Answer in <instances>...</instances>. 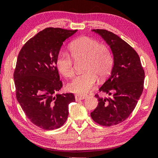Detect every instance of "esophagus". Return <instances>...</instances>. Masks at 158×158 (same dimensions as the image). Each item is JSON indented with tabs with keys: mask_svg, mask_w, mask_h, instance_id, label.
I'll list each match as a JSON object with an SVG mask.
<instances>
[{
	"mask_svg": "<svg viewBox=\"0 0 158 158\" xmlns=\"http://www.w3.org/2000/svg\"><path fill=\"white\" fill-rule=\"evenodd\" d=\"M86 97H87V96H84V95H76V96H75V100L77 101L83 100V99H85Z\"/></svg>",
	"mask_w": 158,
	"mask_h": 158,
	"instance_id": "esophagus-1",
	"label": "esophagus"
}]
</instances>
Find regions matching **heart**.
I'll list each match as a JSON object with an SVG mask.
<instances>
[{"label": "heart", "mask_w": 158, "mask_h": 158, "mask_svg": "<svg viewBox=\"0 0 158 158\" xmlns=\"http://www.w3.org/2000/svg\"><path fill=\"white\" fill-rule=\"evenodd\" d=\"M69 53L60 52L56 59L59 72L68 79L75 75L74 61L85 59L83 71L68 84V89L77 94H85L94 87L97 81L104 80L111 73L114 59L110 49L100 44L97 40L88 36H81L70 43Z\"/></svg>", "instance_id": "b5f03b06"}]
</instances>
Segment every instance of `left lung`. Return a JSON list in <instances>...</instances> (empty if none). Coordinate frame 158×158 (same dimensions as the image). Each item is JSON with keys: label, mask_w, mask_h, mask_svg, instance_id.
<instances>
[{"label": "left lung", "mask_w": 158, "mask_h": 158, "mask_svg": "<svg viewBox=\"0 0 158 158\" xmlns=\"http://www.w3.org/2000/svg\"><path fill=\"white\" fill-rule=\"evenodd\" d=\"M92 31L111 47L114 66L109 77L98 90L110 96L95 95L98 104L90 116L97 124L111 127L124 122L134 111L143 91L144 71L137 52L119 36L105 29Z\"/></svg>", "instance_id": "8db88e82"}]
</instances>
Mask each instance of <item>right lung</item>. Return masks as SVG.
<instances>
[{
	"label": "right lung",
	"instance_id": "right-lung-1",
	"mask_svg": "<svg viewBox=\"0 0 158 158\" xmlns=\"http://www.w3.org/2000/svg\"><path fill=\"white\" fill-rule=\"evenodd\" d=\"M77 30L46 28L28 40L19 52L14 79L17 101L27 118L45 130L66 122L73 94H55L62 87L56 59L64 40Z\"/></svg>",
	"mask_w": 158,
	"mask_h": 158
}]
</instances>
